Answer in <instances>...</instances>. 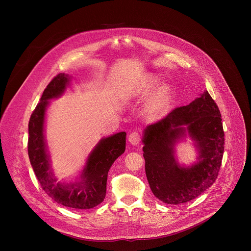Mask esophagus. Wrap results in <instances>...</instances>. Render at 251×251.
Here are the masks:
<instances>
[{
    "mask_svg": "<svg viewBox=\"0 0 251 251\" xmlns=\"http://www.w3.org/2000/svg\"><path fill=\"white\" fill-rule=\"evenodd\" d=\"M139 134L137 132H131L129 135H128V142L130 144H132L133 146H136L139 143Z\"/></svg>",
    "mask_w": 251,
    "mask_h": 251,
    "instance_id": "1",
    "label": "esophagus"
}]
</instances>
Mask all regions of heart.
<instances>
[{
    "label": "heart",
    "mask_w": 251,
    "mask_h": 251,
    "mask_svg": "<svg viewBox=\"0 0 251 251\" xmlns=\"http://www.w3.org/2000/svg\"><path fill=\"white\" fill-rule=\"evenodd\" d=\"M160 78L155 74H147L139 81L135 95L139 98H147L152 95L146 105V111L150 116L161 115L171 103L172 88L168 84H162L158 87ZM158 88H156V87Z\"/></svg>",
    "instance_id": "1"
}]
</instances>
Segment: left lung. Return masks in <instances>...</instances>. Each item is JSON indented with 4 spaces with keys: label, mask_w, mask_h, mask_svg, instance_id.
Masks as SVG:
<instances>
[{
    "label": "left lung",
    "mask_w": 251,
    "mask_h": 251,
    "mask_svg": "<svg viewBox=\"0 0 251 251\" xmlns=\"http://www.w3.org/2000/svg\"><path fill=\"white\" fill-rule=\"evenodd\" d=\"M221 121L219 109L205 90L188 105L175 108L144 129L145 171L156 198L166 204L185 203L215 182L224 151ZM186 137L199 154L189 167L179 165L176 157V145Z\"/></svg>",
    "instance_id": "8db88e82"
}]
</instances>
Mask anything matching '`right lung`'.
<instances>
[{
	"mask_svg": "<svg viewBox=\"0 0 251 251\" xmlns=\"http://www.w3.org/2000/svg\"><path fill=\"white\" fill-rule=\"evenodd\" d=\"M71 81L72 76L60 73L44 90L30 118L28 153L36 178L49 197L65 207L86 210L97 207L104 200L108 171L125 152L126 133L122 131L100 139L89 153L77 180L57 181L45 140V119L50 100L61 98Z\"/></svg>",
	"mask_w": 251,
	"mask_h": 251,
	"instance_id": "obj_1",
	"label": "right lung"
}]
</instances>
